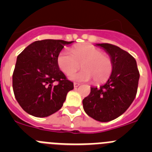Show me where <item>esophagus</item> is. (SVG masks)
<instances>
[{
    "label": "esophagus",
    "mask_w": 152,
    "mask_h": 152,
    "mask_svg": "<svg viewBox=\"0 0 152 152\" xmlns=\"http://www.w3.org/2000/svg\"><path fill=\"white\" fill-rule=\"evenodd\" d=\"M79 86H80V84H78V83H74V88H77Z\"/></svg>",
    "instance_id": "esophagus-1"
}]
</instances>
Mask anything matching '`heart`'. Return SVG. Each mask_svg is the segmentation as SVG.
Masks as SVG:
<instances>
[{
    "mask_svg": "<svg viewBox=\"0 0 152 152\" xmlns=\"http://www.w3.org/2000/svg\"><path fill=\"white\" fill-rule=\"evenodd\" d=\"M58 65L66 75H69L81 65L83 70L71 74L69 78L76 81H88L93 79L96 84L105 82L113 71L110 56L103 53L100 49L89 44L73 47L72 54L62 51L57 58Z\"/></svg>",
    "mask_w": 152,
    "mask_h": 152,
    "instance_id": "1",
    "label": "heart"
}]
</instances>
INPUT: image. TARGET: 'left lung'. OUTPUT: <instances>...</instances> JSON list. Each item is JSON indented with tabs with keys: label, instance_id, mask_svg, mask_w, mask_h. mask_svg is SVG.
<instances>
[{
	"label": "left lung",
	"instance_id": "1",
	"mask_svg": "<svg viewBox=\"0 0 152 152\" xmlns=\"http://www.w3.org/2000/svg\"><path fill=\"white\" fill-rule=\"evenodd\" d=\"M110 56L113 71L105 84L91 88V93L83 100L85 113L100 122H109L124 113L137 94L139 72L136 61L129 53L116 45L96 44Z\"/></svg>",
	"mask_w": 152,
	"mask_h": 152
}]
</instances>
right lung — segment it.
<instances>
[{"mask_svg": "<svg viewBox=\"0 0 152 152\" xmlns=\"http://www.w3.org/2000/svg\"><path fill=\"white\" fill-rule=\"evenodd\" d=\"M74 41L44 39L28 45L17 56L13 73L16 100L24 111L46 117L59 110L73 82L66 78L57 58L65 45Z\"/></svg>", "mask_w": 152, "mask_h": 152, "instance_id": "add662e5", "label": "right lung"}]
</instances>
